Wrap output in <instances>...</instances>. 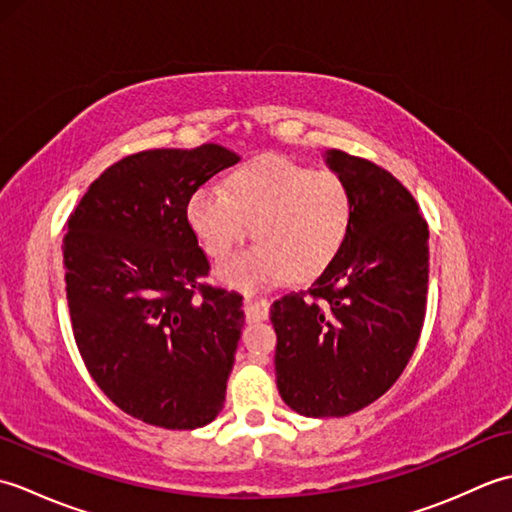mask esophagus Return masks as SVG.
<instances>
[{"label":"esophagus","mask_w":512,"mask_h":512,"mask_svg":"<svg viewBox=\"0 0 512 512\" xmlns=\"http://www.w3.org/2000/svg\"><path fill=\"white\" fill-rule=\"evenodd\" d=\"M244 312L248 321H264L270 314V303L266 299H253L246 297L244 299Z\"/></svg>","instance_id":"obj_1"}]
</instances>
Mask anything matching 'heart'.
I'll list each match as a JSON object with an SVG mask.
<instances>
[{
    "label": "heart",
    "mask_w": 512,
    "mask_h": 512,
    "mask_svg": "<svg viewBox=\"0 0 512 512\" xmlns=\"http://www.w3.org/2000/svg\"><path fill=\"white\" fill-rule=\"evenodd\" d=\"M187 220L206 253L224 259L250 235L259 239L220 266L235 288H266L286 277L310 281L339 257L352 224V195L334 171L264 156L217 187L195 189Z\"/></svg>",
    "instance_id": "1"
}]
</instances>
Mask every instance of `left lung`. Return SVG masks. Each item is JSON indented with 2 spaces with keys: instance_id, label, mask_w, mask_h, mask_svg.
<instances>
[{
  "instance_id": "1",
  "label": "left lung",
  "mask_w": 512,
  "mask_h": 512,
  "mask_svg": "<svg viewBox=\"0 0 512 512\" xmlns=\"http://www.w3.org/2000/svg\"><path fill=\"white\" fill-rule=\"evenodd\" d=\"M328 165L352 195L350 233L312 288L270 306L279 394L310 418L350 416L396 383L418 345L429 284V228L405 184L339 149Z\"/></svg>"
}]
</instances>
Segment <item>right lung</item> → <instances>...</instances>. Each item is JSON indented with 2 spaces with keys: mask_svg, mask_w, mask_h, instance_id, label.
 I'll return each instance as SVG.
<instances>
[{
  "mask_svg": "<svg viewBox=\"0 0 512 512\" xmlns=\"http://www.w3.org/2000/svg\"><path fill=\"white\" fill-rule=\"evenodd\" d=\"M237 160L213 143L138 151L105 169L68 217L76 347L103 394L154 427L198 429L224 407L242 295L204 281L211 264L187 202Z\"/></svg>",
  "mask_w": 512,
  "mask_h": 512,
  "instance_id": "right-lung-1",
  "label": "right lung"
}]
</instances>
